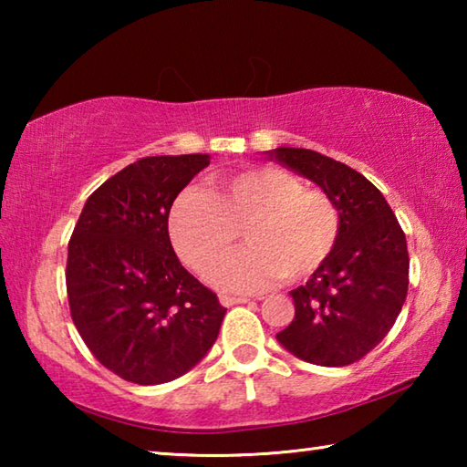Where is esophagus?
Returning a JSON list of instances; mask_svg holds the SVG:
<instances>
[{"label":"esophagus","instance_id":"esophagus-1","mask_svg":"<svg viewBox=\"0 0 467 467\" xmlns=\"http://www.w3.org/2000/svg\"><path fill=\"white\" fill-rule=\"evenodd\" d=\"M220 303H223L224 306H233V305L251 303V298H244V296H220Z\"/></svg>","mask_w":467,"mask_h":467}]
</instances>
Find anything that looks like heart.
<instances>
[{
  "instance_id": "obj_1",
  "label": "heart",
  "mask_w": 467,
  "mask_h": 467,
  "mask_svg": "<svg viewBox=\"0 0 467 467\" xmlns=\"http://www.w3.org/2000/svg\"><path fill=\"white\" fill-rule=\"evenodd\" d=\"M244 228L247 250L208 270L214 286L259 292L282 278L303 280L327 262L339 236L331 197L275 167L220 177L210 192H185L172 203L169 233L179 257L203 272Z\"/></svg>"
}]
</instances>
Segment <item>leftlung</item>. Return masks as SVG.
I'll return each instance as SVG.
<instances>
[{
    "label": "left lung",
    "instance_id": "1",
    "mask_svg": "<svg viewBox=\"0 0 467 467\" xmlns=\"http://www.w3.org/2000/svg\"><path fill=\"white\" fill-rule=\"evenodd\" d=\"M267 156L319 185L339 212L334 253L290 292L295 319L275 337L311 365H352L389 334L404 306L406 234L383 193L348 164L306 148H275Z\"/></svg>",
    "mask_w": 467,
    "mask_h": 467
}]
</instances>
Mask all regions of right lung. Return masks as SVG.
I'll use <instances>...</instances> for the list:
<instances>
[{"label":"right lung","mask_w":467,"mask_h":467,"mask_svg":"<svg viewBox=\"0 0 467 467\" xmlns=\"http://www.w3.org/2000/svg\"><path fill=\"white\" fill-rule=\"evenodd\" d=\"M210 154L148 156L84 203L67 244L76 329L102 367L138 385L169 383L214 346L226 309L172 251L169 212Z\"/></svg>","instance_id":"1"}]
</instances>
